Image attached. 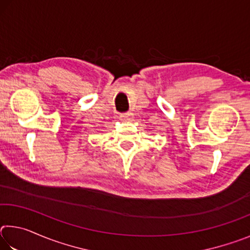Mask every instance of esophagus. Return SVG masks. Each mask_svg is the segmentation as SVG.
Returning <instances> with one entry per match:
<instances>
[{
    "mask_svg": "<svg viewBox=\"0 0 250 250\" xmlns=\"http://www.w3.org/2000/svg\"><path fill=\"white\" fill-rule=\"evenodd\" d=\"M120 119L124 121H132L133 120V113L132 112H125L120 115Z\"/></svg>",
    "mask_w": 250,
    "mask_h": 250,
    "instance_id": "obj_1",
    "label": "esophagus"
}]
</instances>
